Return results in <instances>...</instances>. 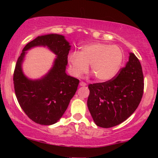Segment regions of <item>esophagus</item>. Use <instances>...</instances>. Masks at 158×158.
I'll return each mask as SVG.
<instances>
[{"instance_id":"1","label":"esophagus","mask_w":158,"mask_h":158,"mask_svg":"<svg viewBox=\"0 0 158 158\" xmlns=\"http://www.w3.org/2000/svg\"><path fill=\"white\" fill-rule=\"evenodd\" d=\"M79 85H81V86H86L87 84L85 82H84V81H80V83H79Z\"/></svg>"}]
</instances>
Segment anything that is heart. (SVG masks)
<instances>
[{"instance_id": "heart-1", "label": "heart", "mask_w": 158, "mask_h": 158, "mask_svg": "<svg viewBox=\"0 0 158 158\" xmlns=\"http://www.w3.org/2000/svg\"><path fill=\"white\" fill-rule=\"evenodd\" d=\"M68 60L75 77L86 73L90 64V73L96 79L107 81L118 73L123 61V52L116 45L96 42L83 46L79 52H70Z\"/></svg>"}]
</instances>
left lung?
<instances>
[{
    "instance_id": "obj_1",
    "label": "left lung",
    "mask_w": 158,
    "mask_h": 158,
    "mask_svg": "<svg viewBox=\"0 0 158 158\" xmlns=\"http://www.w3.org/2000/svg\"><path fill=\"white\" fill-rule=\"evenodd\" d=\"M88 108L96 125L111 128L124 122L138 107L144 90L142 66L134 53L113 79L88 85Z\"/></svg>"
}]
</instances>
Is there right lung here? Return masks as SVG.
<instances>
[{"mask_svg":"<svg viewBox=\"0 0 158 158\" xmlns=\"http://www.w3.org/2000/svg\"><path fill=\"white\" fill-rule=\"evenodd\" d=\"M35 46H47L57 58L53 68L44 78L30 81L23 75L21 63L25 51ZM70 48L63 35L39 36L24 47L18 59L13 74L16 97L27 117L38 124L49 126L57 122L77 91L79 80L65 73Z\"/></svg>","mask_w":158,"mask_h":158,"instance_id":"1","label":"right lung"}]
</instances>
